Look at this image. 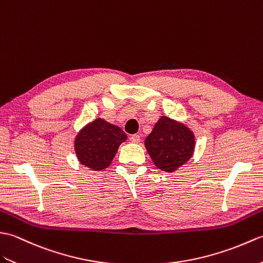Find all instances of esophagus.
<instances>
[{"instance_id":"34e87169","label":"esophagus","mask_w":263,"mask_h":263,"mask_svg":"<svg viewBox=\"0 0 263 263\" xmlns=\"http://www.w3.org/2000/svg\"><path fill=\"white\" fill-rule=\"evenodd\" d=\"M129 139H130L132 143H139V142H141V136L137 135V134H135V135H132Z\"/></svg>"}]
</instances>
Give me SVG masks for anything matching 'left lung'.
<instances>
[{"mask_svg": "<svg viewBox=\"0 0 263 263\" xmlns=\"http://www.w3.org/2000/svg\"><path fill=\"white\" fill-rule=\"evenodd\" d=\"M195 135L182 122L162 116L145 139L152 161L162 171L174 172L188 162L195 151Z\"/></svg>", "mask_w": 263, "mask_h": 263, "instance_id": "obj_1", "label": "left lung"}]
</instances>
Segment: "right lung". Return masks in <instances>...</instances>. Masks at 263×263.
<instances>
[{
  "label": "right lung",
  "mask_w": 263,
  "mask_h": 263,
  "mask_svg": "<svg viewBox=\"0 0 263 263\" xmlns=\"http://www.w3.org/2000/svg\"><path fill=\"white\" fill-rule=\"evenodd\" d=\"M127 135L118 126L98 118L85 125L74 141V148L81 164L101 171L111 164L119 145Z\"/></svg>",
  "instance_id": "right-lung-1"
}]
</instances>
